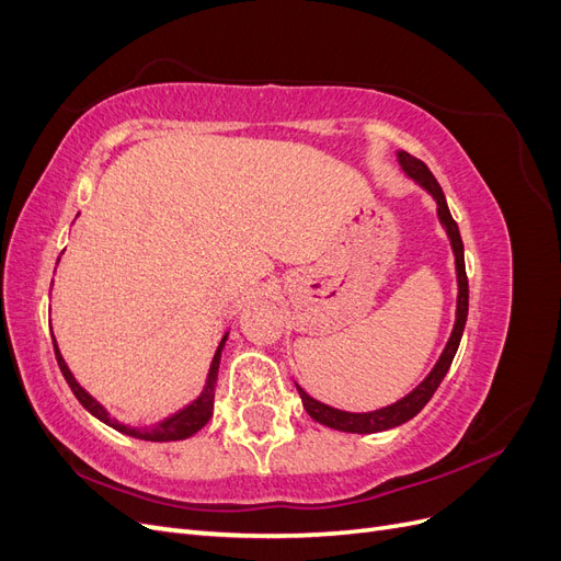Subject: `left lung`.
Returning <instances> with one entry per match:
<instances>
[{
	"instance_id": "8db88e82",
	"label": "left lung",
	"mask_w": 561,
	"mask_h": 561,
	"mask_svg": "<svg viewBox=\"0 0 561 561\" xmlns=\"http://www.w3.org/2000/svg\"><path fill=\"white\" fill-rule=\"evenodd\" d=\"M398 159L402 171L410 175L412 180H416L423 190H426L435 201H437V215H439V222L445 225L447 236L451 241V250H454V257H456V276H458V301H456V322H454V332L449 336V342L439 355L437 365L433 367L431 375L423 379L410 396H404L402 400H398L396 404L383 407V410L377 412H367V414H351V412H342V410H334V407L322 404L318 400H313L311 396H307V390H299V398L304 402V410L309 412V416L322 426L334 428V431H344V433H379V431H388V428H396L400 423L414 419L423 407L428 404V400L433 398V393L437 390V386L443 383L445 375L451 367L454 355L458 351V344H461V336H463V328H466V320H468V276H466V260H463V241H461V233H458V225L454 222V217L449 213L447 206V198L443 186L435 180V175L428 171V165L419 161L416 157L407 154V151H398Z\"/></svg>"
}]
</instances>
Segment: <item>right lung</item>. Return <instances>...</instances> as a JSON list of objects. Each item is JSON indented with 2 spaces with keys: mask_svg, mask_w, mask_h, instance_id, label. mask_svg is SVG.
I'll list each match as a JSON object with an SVG mask.
<instances>
[{
  "mask_svg": "<svg viewBox=\"0 0 561 561\" xmlns=\"http://www.w3.org/2000/svg\"><path fill=\"white\" fill-rule=\"evenodd\" d=\"M225 342H227V334H225L222 342H219V348H217V353H215L210 371H208V383H206V388H203L201 398L194 400L192 404H186L184 410H180L178 414L168 416L165 421L157 423V426H149V428H142V431L124 426V423L114 421V419L107 414L105 407L100 404L98 400H93V398L87 393V390H83V388L77 383V379L72 377V371L67 369V365H65L62 355H60V351H58L56 344H54V348H56V360H58V367H60V371H62L65 381L70 383L75 398H77L83 407H87V410H89L95 419L105 421L107 426H112V428H116V431H122V433H126V435L140 437V439H149V443H171V439H184V437H190V435L198 433V431L210 421V416H213V400H215V383H217V369H219V358H222V346H225Z\"/></svg>",
  "mask_w": 561,
  "mask_h": 561,
  "instance_id": "obj_1",
  "label": "right lung"
}]
</instances>
